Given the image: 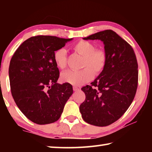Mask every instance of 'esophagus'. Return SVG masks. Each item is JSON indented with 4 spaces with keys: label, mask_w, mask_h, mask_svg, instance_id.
<instances>
[{
    "label": "esophagus",
    "mask_w": 152,
    "mask_h": 152,
    "mask_svg": "<svg viewBox=\"0 0 152 152\" xmlns=\"http://www.w3.org/2000/svg\"><path fill=\"white\" fill-rule=\"evenodd\" d=\"M73 90H74V91H79L80 88L76 86H73Z\"/></svg>",
    "instance_id": "1"
}]
</instances>
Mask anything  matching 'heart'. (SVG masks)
<instances>
[{"mask_svg": "<svg viewBox=\"0 0 152 152\" xmlns=\"http://www.w3.org/2000/svg\"><path fill=\"white\" fill-rule=\"evenodd\" d=\"M73 50L82 56L81 70H68L61 74V80L72 85L80 86L91 80L94 74L102 72L106 66L107 56L102 48H96L91 42L81 40L73 46ZM53 60L59 69L63 70L67 66V52L64 48H59L53 53Z\"/></svg>", "mask_w": 152, "mask_h": 152, "instance_id": "obj_1", "label": "heart"}]
</instances>
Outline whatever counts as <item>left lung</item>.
<instances>
[{
    "label": "left lung",
    "mask_w": 152,
    "mask_h": 152,
    "mask_svg": "<svg viewBox=\"0 0 152 152\" xmlns=\"http://www.w3.org/2000/svg\"><path fill=\"white\" fill-rule=\"evenodd\" d=\"M83 39L102 41L107 60L104 70L91 85L81 88L86 99L80 111L85 122L104 127L119 119L133 101L138 83L137 58L132 46L112 30Z\"/></svg>",
    "instance_id": "obj_1"
}]
</instances>
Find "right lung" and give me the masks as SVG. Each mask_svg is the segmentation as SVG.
<instances>
[{
  "instance_id": "add662e5",
  "label": "right lung",
  "mask_w": 152,
  "mask_h": 152,
  "mask_svg": "<svg viewBox=\"0 0 152 152\" xmlns=\"http://www.w3.org/2000/svg\"><path fill=\"white\" fill-rule=\"evenodd\" d=\"M71 39L37 35L27 39L12 56L9 74L15 103L25 116L39 125L58 121L73 93L69 83H57L60 72L53 53Z\"/></svg>"
}]
</instances>
